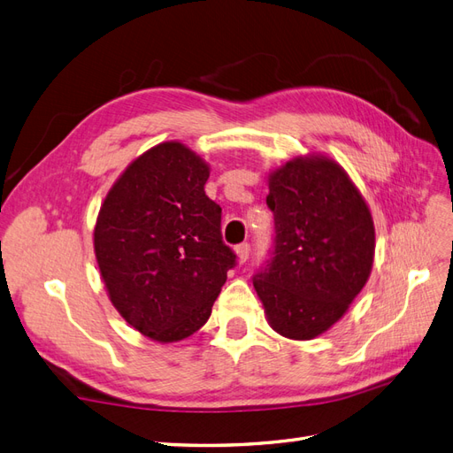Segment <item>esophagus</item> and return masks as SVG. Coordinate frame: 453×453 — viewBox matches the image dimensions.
Returning <instances> with one entry per match:
<instances>
[{
	"label": "esophagus",
	"instance_id": "1",
	"mask_svg": "<svg viewBox=\"0 0 453 453\" xmlns=\"http://www.w3.org/2000/svg\"><path fill=\"white\" fill-rule=\"evenodd\" d=\"M234 251H236V258H238V263H245V260L250 258L251 248H250V243H240V245H236Z\"/></svg>",
	"mask_w": 453,
	"mask_h": 453
}]
</instances>
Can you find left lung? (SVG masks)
<instances>
[{
  "label": "left lung",
  "mask_w": 453,
  "mask_h": 453,
  "mask_svg": "<svg viewBox=\"0 0 453 453\" xmlns=\"http://www.w3.org/2000/svg\"><path fill=\"white\" fill-rule=\"evenodd\" d=\"M276 238L255 280L268 325L311 340L344 318L374 263L376 232L348 172L325 155L295 157L268 173Z\"/></svg>",
  "instance_id": "1"
}]
</instances>
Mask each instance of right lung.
I'll return each mask as SVG.
<instances>
[{
  "label": "right lung",
  "instance_id": "obj_1",
  "mask_svg": "<svg viewBox=\"0 0 453 453\" xmlns=\"http://www.w3.org/2000/svg\"><path fill=\"white\" fill-rule=\"evenodd\" d=\"M210 164L181 142L145 150L109 188L94 253L109 300L143 336L170 344L195 334L236 265L221 208L205 196Z\"/></svg>",
  "mask_w": 453,
  "mask_h": 453
}]
</instances>
